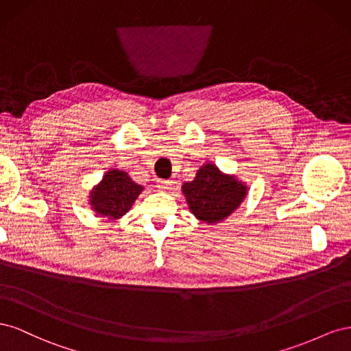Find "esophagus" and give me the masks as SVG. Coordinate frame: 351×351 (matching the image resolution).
Wrapping results in <instances>:
<instances>
[{"label": "esophagus", "instance_id": "1", "mask_svg": "<svg viewBox=\"0 0 351 351\" xmlns=\"http://www.w3.org/2000/svg\"><path fill=\"white\" fill-rule=\"evenodd\" d=\"M156 184H158V189H161V190H171V189H174L176 182H174V180L158 178V180H156Z\"/></svg>", "mask_w": 351, "mask_h": 351}]
</instances>
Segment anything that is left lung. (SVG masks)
<instances>
[{
  "mask_svg": "<svg viewBox=\"0 0 351 351\" xmlns=\"http://www.w3.org/2000/svg\"><path fill=\"white\" fill-rule=\"evenodd\" d=\"M182 192L196 219L209 226L227 219L247 196V186L236 177L222 173L212 162L202 165L193 182L184 183Z\"/></svg>",
  "mask_w": 351,
  "mask_h": 351,
  "instance_id": "obj_1",
  "label": "left lung"
}]
</instances>
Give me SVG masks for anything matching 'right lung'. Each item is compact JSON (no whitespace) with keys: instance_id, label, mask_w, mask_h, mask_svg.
<instances>
[{"instance_id":"1","label":"right lung","mask_w":351,"mask_h":351,"mask_svg":"<svg viewBox=\"0 0 351 351\" xmlns=\"http://www.w3.org/2000/svg\"><path fill=\"white\" fill-rule=\"evenodd\" d=\"M143 192V186L134 183L121 169H108L101 182L90 190L88 202L95 214L117 221L123 218Z\"/></svg>"}]
</instances>
